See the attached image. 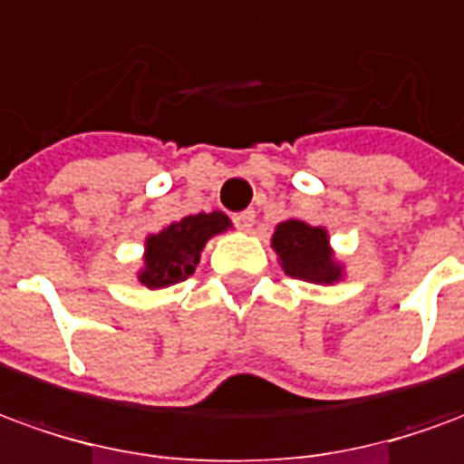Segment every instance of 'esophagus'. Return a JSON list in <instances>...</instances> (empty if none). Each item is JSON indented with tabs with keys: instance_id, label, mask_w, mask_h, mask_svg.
<instances>
[{
	"instance_id": "obj_1",
	"label": "esophagus",
	"mask_w": 464,
	"mask_h": 464,
	"mask_svg": "<svg viewBox=\"0 0 464 464\" xmlns=\"http://www.w3.org/2000/svg\"><path fill=\"white\" fill-rule=\"evenodd\" d=\"M232 222H235V227L237 229H252V225H255V209H245V212H237V215H232Z\"/></svg>"
}]
</instances>
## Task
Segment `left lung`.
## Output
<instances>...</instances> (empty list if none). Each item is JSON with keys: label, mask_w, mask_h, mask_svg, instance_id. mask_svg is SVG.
I'll use <instances>...</instances> for the list:
<instances>
[{"label": "left lung", "mask_w": 464, "mask_h": 464, "mask_svg": "<svg viewBox=\"0 0 464 464\" xmlns=\"http://www.w3.org/2000/svg\"><path fill=\"white\" fill-rule=\"evenodd\" d=\"M272 245L290 277L327 285L340 279V267L332 262V252L327 247V232L320 227H310L297 219L282 222L275 229Z\"/></svg>", "instance_id": "left-lung-1"}]
</instances>
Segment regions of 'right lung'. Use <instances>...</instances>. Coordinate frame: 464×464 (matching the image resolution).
Returning a JSON list of instances; mask_svg holds the SVG:
<instances>
[{
    "instance_id": "right-lung-1",
    "label": "right lung",
    "mask_w": 464,
    "mask_h": 464,
    "mask_svg": "<svg viewBox=\"0 0 464 464\" xmlns=\"http://www.w3.org/2000/svg\"><path fill=\"white\" fill-rule=\"evenodd\" d=\"M229 219L222 212L189 215L174 222L160 235L147 239V257L140 282L147 287H167L187 279L195 272L205 242L217 232H225Z\"/></svg>"
}]
</instances>
